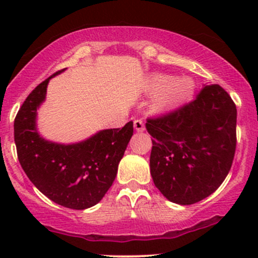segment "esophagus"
Listing matches in <instances>:
<instances>
[{
    "instance_id": "obj_1",
    "label": "esophagus",
    "mask_w": 258,
    "mask_h": 258,
    "mask_svg": "<svg viewBox=\"0 0 258 258\" xmlns=\"http://www.w3.org/2000/svg\"><path fill=\"white\" fill-rule=\"evenodd\" d=\"M133 125H135L136 131H138V132H142L146 130V126H144V122L142 120H135Z\"/></svg>"
}]
</instances>
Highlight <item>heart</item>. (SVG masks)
I'll use <instances>...</instances> for the list:
<instances>
[{"label":"heart","instance_id":"1","mask_svg":"<svg viewBox=\"0 0 258 258\" xmlns=\"http://www.w3.org/2000/svg\"><path fill=\"white\" fill-rule=\"evenodd\" d=\"M147 87L156 93L154 108L158 111H166L184 103L193 94L195 85L189 78L176 79L167 74H153L147 80Z\"/></svg>","mask_w":258,"mask_h":258}]
</instances>
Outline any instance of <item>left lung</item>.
I'll return each mask as SVG.
<instances>
[{"instance_id": "8db88e82", "label": "left lung", "mask_w": 258, "mask_h": 258, "mask_svg": "<svg viewBox=\"0 0 258 258\" xmlns=\"http://www.w3.org/2000/svg\"><path fill=\"white\" fill-rule=\"evenodd\" d=\"M152 136L150 173L166 199L191 205L226 179L236 147V106L220 85H207L194 100L147 119Z\"/></svg>"}]
</instances>
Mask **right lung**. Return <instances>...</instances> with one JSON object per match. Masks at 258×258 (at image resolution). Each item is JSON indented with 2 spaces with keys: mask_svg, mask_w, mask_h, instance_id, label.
Here are the masks:
<instances>
[{
  "mask_svg": "<svg viewBox=\"0 0 258 258\" xmlns=\"http://www.w3.org/2000/svg\"><path fill=\"white\" fill-rule=\"evenodd\" d=\"M64 70L41 82L24 100L14 120V142L23 170L41 193L58 205L85 210L98 204L114 182L133 122L68 146L43 139L36 130L37 108L49 80Z\"/></svg>",
  "mask_w": 258,
  "mask_h": 258,
  "instance_id": "right-lung-1",
  "label": "right lung"
}]
</instances>
